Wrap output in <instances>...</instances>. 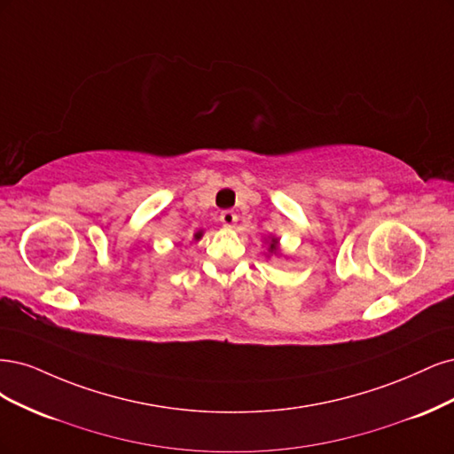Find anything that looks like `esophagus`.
Returning a JSON list of instances; mask_svg holds the SVG:
<instances>
[{"label": "esophagus", "mask_w": 454, "mask_h": 454, "mask_svg": "<svg viewBox=\"0 0 454 454\" xmlns=\"http://www.w3.org/2000/svg\"><path fill=\"white\" fill-rule=\"evenodd\" d=\"M221 221H223V224L226 228H233V226H236V223H238V215L233 213V211H223L221 213Z\"/></svg>", "instance_id": "34e87169"}]
</instances>
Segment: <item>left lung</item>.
Wrapping results in <instances>:
<instances>
[{"label": "left lung", "instance_id": "left-lung-1", "mask_svg": "<svg viewBox=\"0 0 454 454\" xmlns=\"http://www.w3.org/2000/svg\"><path fill=\"white\" fill-rule=\"evenodd\" d=\"M266 258L270 256H283V251H281V239L277 236H268L266 239Z\"/></svg>", "mask_w": 454, "mask_h": 454}]
</instances>
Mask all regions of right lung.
<instances>
[{"instance_id": "obj_1", "label": "right lung", "mask_w": 454, "mask_h": 454, "mask_svg": "<svg viewBox=\"0 0 454 454\" xmlns=\"http://www.w3.org/2000/svg\"><path fill=\"white\" fill-rule=\"evenodd\" d=\"M201 236H203V231H196V233H194V239H196V241H200V239H201Z\"/></svg>"}]
</instances>
